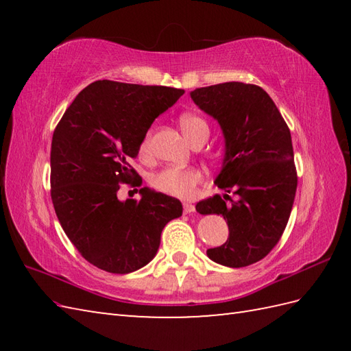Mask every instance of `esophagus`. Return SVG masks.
I'll return each mask as SVG.
<instances>
[{
  "label": "esophagus",
  "instance_id": "obj_1",
  "mask_svg": "<svg viewBox=\"0 0 351 351\" xmlns=\"http://www.w3.org/2000/svg\"><path fill=\"white\" fill-rule=\"evenodd\" d=\"M196 211V206L193 204H184V214H190V213H195Z\"/></svg>",
  "mask_w": 351,
  "mask_h": 351
}]
</instances>
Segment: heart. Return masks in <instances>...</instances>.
<instances>
[{"label":"heart","mask_w":351,"mask_h":351,"mask_svg":"<svg viewBox=\"0 0 351 351\" xmlns=\"http://www.w3.org/2000/svg\"><path fill=\"white\" fill-rule=\"evenodd\" d=\"M180 126L191 143L197 137L208 134L210 136V126L202 117L191 113H184L180 116ZM151 140L152 130H147L138 145L140 158L147 160L151 156ZM202 181V171L196 167H164L160 171L152 175L151 185L156 191L162 193L171 197L178 199H190L195 195V190Z\"/></svg>","instance_id":"obj_1"}]
</instances>
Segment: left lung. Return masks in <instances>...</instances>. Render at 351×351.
I'll use <instances>...</instances> for the list:
<instances>
[{"label": "left lung", "instance_id": "1", "mask_svg": "<svg viewBox=\"0 0 351 351\" xmlns=\"http://www.w3.org/2000/svg\"><path fill=\"white\" fill-rule=\"evenodd\" d=\"M191 99L217 121L226 152L215 185L220 195L200 200V214H221L229 237L208 249L214 263L240 268L265 258L279 243L293 210L297 170L287 122L268 93L255 84L221 83L193 90ZM231 200L226 205L224 199Z\"/></svg>", "mask_w": 351, "mask_h": 351}]
</instances>
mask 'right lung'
I'll list each match as a JSON object with an SVG mask.
<instances>
[{
    "label": "right lung",
    "mask_w": 351,
    "mask_h": 351,
    "mask_svg": "<svg viewBox=\"0 0 351 351\" xmlns=\"http://www.w3.org/2000/svg\"><path fill=\"white\" fill-rule=\"evenodd\" d=\"M182 88L99 80L64 111L51 143V199L58 221L88 263L126 274L156 255L161 232L182 215V204L151 189L141 199H117L121 184L141 187L130 161L152 122Z\"/></svg>",
    "instance_id": "right-lung-1"
}]
</instances>
